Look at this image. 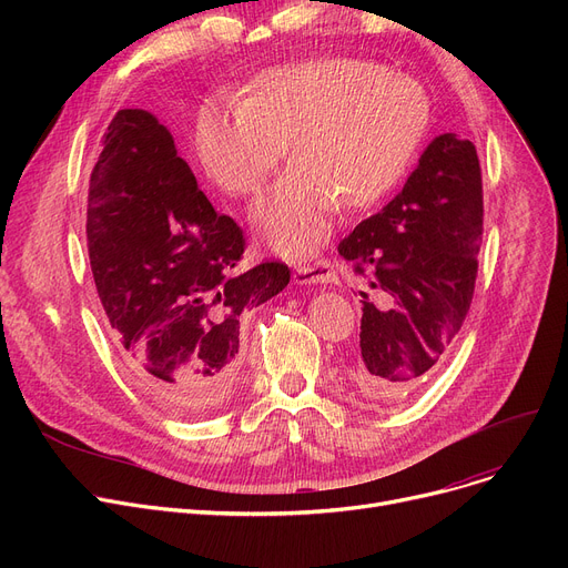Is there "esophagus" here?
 <instances>
[{
    "label": "esophagus",
    "mask_w": 568,
    "mask_h": 568,
    "mask_svg": "<svg viewBox=\"0 0 568 568\" xmlns=\"http://www.w3.org/2000/svg\"><path fill=\"white\" fill-rule=\"evenodd\" d=\"M338 281L336 264L332 260H317L313 264H304L294 272L296 285H322V283H334Z\"/></svg>",
    "instance_id": "esophagus-1"
}]
</instances>
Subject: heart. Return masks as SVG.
Wrapping results in <instances>:
<instances>
[{"label":"heart","instance_id":"1","mask_svg":"<svg viewBox=\"0 0 568 568\" xmlns=\"http://www.w3.org/2000/svg\"><path fill=\"white\" fill-rule=\"evenodd\" d=\"M430 119L424 87L359 57H317L260 73L246 99H209L195 152L227 195H255L287 152L292 165L255 202L251 221L276 253H313L338 204L364 209L389 193Z\"/></svg>","mask_w":568,"mask_h":568}]
</instances>
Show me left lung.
<instances>
[{
    "mask_svg": "<svg viewBox=\"0 0 568 568\" xmlns=\"http://www.w3.org/2000/svg\"><path fill=\"white\" fill-rule=\"evenodd\" d=\"M481 232L479 156L444 133L403 191L338 244L368 285L349 373L366 400L396 403L439 366L471 304Z\"/></svg>",
    "mask_w": 568,
    "mask_h": 568,
    "instance_id": "1",
    "label": "left lung"
}]
</instances>
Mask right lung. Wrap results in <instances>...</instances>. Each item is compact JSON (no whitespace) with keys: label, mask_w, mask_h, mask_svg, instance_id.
<instances>
[{"label":"right lung","mask_w":568,"mask_h":568,"mask_svg":"<svg viewBox=\"0 0 568 568\" xmlns=\"http://www.w3.org/2000/svg\"><path fill=\"white\" fill-rule=\"evenodd\" d=\"M246 239L197 189L172 133L119 110L89 179L87 248L112 338L140 389L186 422L234 394L239 317L290 283L283 262L236 272Z\"/></svg>","instance_id":"right-lung-1"}]
</instances>
